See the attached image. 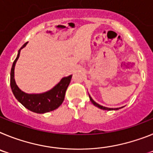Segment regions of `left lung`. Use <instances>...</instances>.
Masks as SVG:
<instances>
[{
  "mask_svg": "<svg viewBox=\"0 0 153 153\" xmlns=\"http://www.w3.org/2000/svg\"><path fill=\"white\" fill-rule=\"evenodd\" d=\"M89 97H90V101H91V102H92V103H93V105H94V106H97V107H99V108H100V109H104V110H113V109H115V110H117V109H120V108H116V109H113V108H107V107H105V106H100V104L97 103V102H96L95 101L93 100L91 98V97H90V95H89Z\"/></svg>",
  "mask_w": 153,
  "mask_h": 153,
  "instance_id": "left-lung-1",
  "label": "left lung"
}]
</instances>
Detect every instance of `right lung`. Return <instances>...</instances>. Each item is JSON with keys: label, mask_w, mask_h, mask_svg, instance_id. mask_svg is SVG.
I'll return each instance as SVG.
<instances>
[{"label": "right lung", "mask_w": 153, "mask_h": 153, "mask_svg": "<svg viewBox=\"0 0 153 153\" xmlns=\"http://www.w3.org/2000/svg\"><path fill=\"white\" fill-rule=\"evenodd\" d=\"M27 42L25 43L19 50L17 58L13 61L10 71V87L13 95L17 100L22 104L24 107L36 113H44L53 111L57 109L63 102L65 93L67 91L69 84L70 83L72 75L63 77L57 85L50 91L40 94H27L21 91L18 88L14 80V67L17 59L20 56V52L22 48L27 45Z\"/></svg>", "instance_id": "1"}]
</instances>
